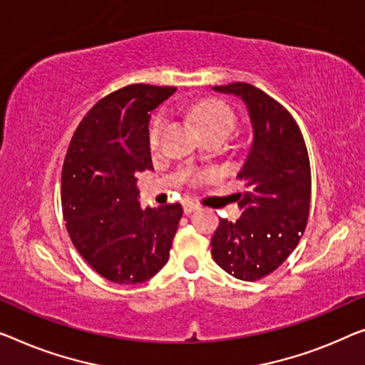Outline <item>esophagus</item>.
<instances>
[{"label":"esophagus","instance_id":"34e87169","mask_svg":"<svg viewBox=\"0 0 365 365\" xmlns=\"http://www.w3.org/2000/svg\"><path fill=\"white\" fill-rule=\"evenodd\" d=\"M197 208H198V205L193 203V201H190V200L183 201V211H185V215H190V213H192V211H195Z\"/></svg>","mask_w":365,"mask_h":365}]
</instances>
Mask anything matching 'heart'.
I'll return each mask as SVG.
<instances>
[{
  "label": "heart",
  "instance_id": "1",
  "mask_svg": "<svg viewBox=\"0 0 365 365\" xmlns=\"http://www.w3.org/2000/svg\"><path fill=\"white\" fill-rule=\"evenodd\" d=\"M190 118L195 123V126L200 129L201 134H225L226 138L231 134V130L235 129L236 118L235 113L231 111V108L225 105L222 101L217 100H206L197 103L190 110ZM165 128V113L160 111L157 113L154 119L150 123L149 129V143L152 148H155L159 144L160 134ZM208 177V173H195L190 178L193 182L203 180Z\"/></svg>",
  "mask_w": 365,
  "mask_h": 365
}]
</instances>
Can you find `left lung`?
I'll return each instance as SVG.
<instances>
[{"label":"left lung","instance_id":"8db88e82","mask_svg":"<svg viewBox=\"0 0 365 365\" xmlns=\"http://www.w3.org/2000/svg\"><path fill=\"white\" fill-rule=\"evenodd\" d=\"M213 90L241 98L254 138L237 173L246 187L237 193L242 215L236 222L220 221L211 255L227 274L254 282L285 262L307 227L312 195L308 150L292 114L262 90L242 81Z\"/></svg>","mask_w":365,"mask_h":365}]
</instances>
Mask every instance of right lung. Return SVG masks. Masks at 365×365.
Wrapping results in <instances>:
<instances>
[{
    "label": "right lung",
    "instance_id": "1",
    "mask_svg": "<svg viewBox=\"0 0 365 365\" xmlns=\"http://www.w3.org/2000/svg\"><path fill=\"white\" fill-rule=\"evenodd\" d=\"M175 86L135 83L81 119L62 168V210L81 257L114 284H143L168 260L182 205L140 208L139 172L152 170L150 111Z\"/></svg>",
    "mask_w": 365,
    "mask_h": 365
}]
</instances>
